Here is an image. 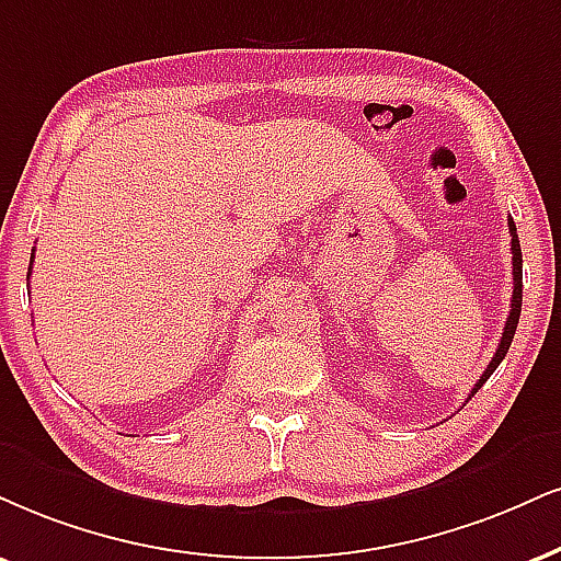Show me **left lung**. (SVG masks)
<instances>
[{"instance_id": "1", "label": "left lung", "mask_w": 561, "mask_h": 561, "mask_svg": "<svg viewBox=\"0 0 561 561\" xmlns=\"http://www.w3.org/2000/svg\"><path fill=\"white\" fill-rule=\"evenodd\" d=\"M507 224H510V237H513V309H510L507 322H504V333H502V341H500V345H496V354H494L492 362H489L486 371H483L479 382H476V387L471 390V396H473V392H479V390H481V385L486 382V379L494 375L496 366H500V364H502V358L507 356L510 343H513L515 330H517V320H520V307H523V252H520V241H517V228H515V220L510 218Z\"/></svg>"}]
</instances>
